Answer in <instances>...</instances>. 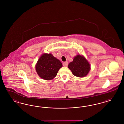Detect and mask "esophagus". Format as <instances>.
I'll return each instance as SVG.
<instances>
[{
  "label": "esophagus",
  "mask_w": 124,
  "mask_h": 124,
  "mask_svg": "<svg viewBox=\"0 0 124 124\" xmlns=\"http://www.w3.org/2000/svg\"><path fill=\"white\" fill-rule=\"evenodd\" d=\"M68 65V62L66 61V62H64L63 63V65L64 66H67Z\"/></svg>",
  "instance_id": "34e87169"
}]
</instances>
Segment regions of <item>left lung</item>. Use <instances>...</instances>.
Instances as JSON below:
<instances>
[{"label": "left lung", "mask_w": 124, "mask_h": 124, "mask_svg": "<svg viewBox=\"0 0 124 124\" xmlns=\"http://www.w3.org/2000/svg\"><path fill=\"white\" fill-rule=\"evenodd\" d=\"M69 69L73 74L78 77H85L90 70V65L86 59L80 55L74 57L72 62L68 65Z\"/></svg>", "instance_id": "left-lung-1"}]
</instances>
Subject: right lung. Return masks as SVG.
I'll list each match as a JSON object with an SVG mask.
<instances>
[{"label":"right lung","instance_id":"1","mask_svg":"<svg viewBox=\"0 0 124 124\" xmlns=\"http://www.w3.org/2000/svg\"><path fill=\"white\" fill-rule=\"evenodd\" d=\"M62 67L59 59L50 53L42 55L36 65V70L42 78L51 80L56 77L58 71Z\"/></svg>","mask_w":124,"mask_h":124}]
</instances>
